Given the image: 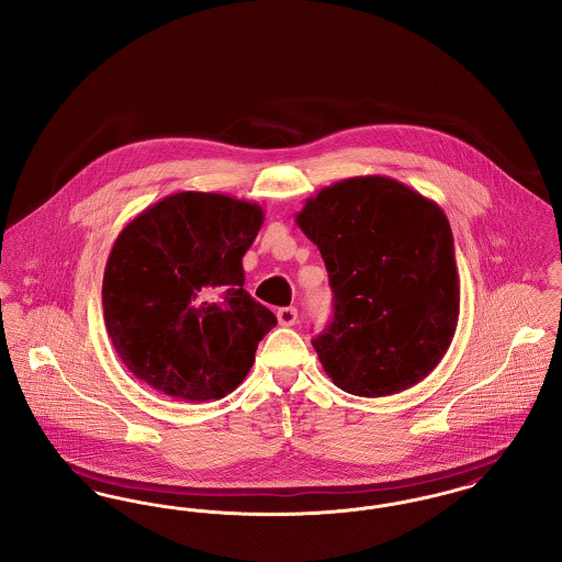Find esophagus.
Masks as SVG:
<instances>
[{
	"mask_svg": "<svg viewBox=\"0 0 562 562\" xmlns=\"http://www.w3.org/2000/svg\"><path fill=\"white\" fill-rule=\"evenodd\" d=\"M278 322L282 326H293L294 322H296V310L294 307H280L278 310Z\"/></svg>",
	"mask_w": 562,
	"mask_h": 562,
	"instance_id": "esophagus-1",
	"label": "esophagus"
}]
</instances>
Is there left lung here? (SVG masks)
Wrapping results in <instances>:
<instances>
[{
	"label": "left lung",
	"mask_w": 562,
	"mask_h": 562,
	"mask_svg": "<svg viewBox=\"0 0 562 562\" xmlns=\"http://www.w3.org/2000/svg\"><path fill=\"white\" fill-rule=\"evenodd\" d=\"M296 225L321 250L333 321L312 341L353 396H392L426 379L453 341L459 276L447 214L390 177H351L310 198Z\"/></svg>",
	"instance_id": "1"
}]
</instances>
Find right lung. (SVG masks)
Returning a JSON list of instances; mask_svg holds the SVG:
<instances>
[{
  "mask_svg": "<svg viewBox=\"0 0 562 562\" xmlns=\"http://www.w3.org/2000/svg\"><path fill=\"white\" fill-rule=\"evenodd\" d=\"M263 218L259 204L181 191L120 232L103 276V314L136 379L186 402L221 401L240 385L278 322L244 291L241 257Z\"/></svg>",
  "mask_w": 562,
  "mask_h": 562,
  "instance_id": "obj_1",
  "label": "right lung"
}]
</instances>
